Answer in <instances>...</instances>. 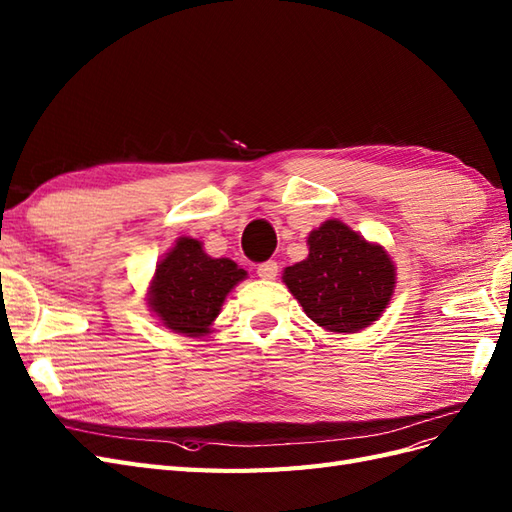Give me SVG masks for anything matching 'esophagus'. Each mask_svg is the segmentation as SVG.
Wrapping results in <instances>:
<instances>
[{"mask_svg":"<svg viewBox=\"0 0 512 512\" xmlns=\"http://www.w3.org/2000/svg\"><path fill=\"white\" fill-rule=\"evenodd\" d=\"M256 273L260 280H275V275H278V262H273V260L262 262V265H258Z\"/></svg>","mask_w":512,"mask_h":512,"instance_id":"obj_1","label":"esophagus"}]
</instances>
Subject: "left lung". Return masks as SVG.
Listing matches in <instances>:
<instances>
[{"label":"left lung","mask_w":512,"mask_h":512,"mask_svg":"<svg viewBox=\"0 0 512 512\" xmlns=\"http://www.w3.org/2000/svg\"><path fill=\"white\" fill-rule=\"evenodd\" d=\"M308 250L306 260L282 273L308 319L336 334H357L375 323L396 286V265L388 250L340 219L314 228Z\"/></svg>","instance_id":"1"}]
</instances>
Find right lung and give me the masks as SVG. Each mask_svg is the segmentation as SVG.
Instances as JSON below:
<instances>
[{"label": "right lung", "instance_id": "right-lung-1", "mask_svg": "<svg viewBox=\"0 0 512 512\" xmlns=\"http://www.w3.org/2000/svg\"><path fill=\"white\" fill-rule=\"evenodd\" d=\"M247 278L230 258H213L198 239L178 237L155 267L146 303L172 334L204 338L222 312L230 290Z\"/></svg>", "mask_w": 512, "mask_h": 512}]
</instances>
